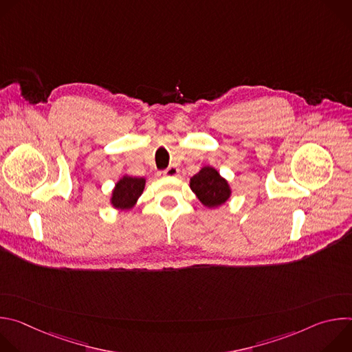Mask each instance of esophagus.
<instances>
[{
  "instance_id": "obj_1",
  "label": "esophagus",
  "mask_w": 352,
  "mask_h": 352,
  "mask_svg": "<svg viewBox=\"0 0 352 352\" xmlns=\"http://www.w3.org/2000/svg\"><path fill=\"white\" fill-rule=\"evenodd\" d=\"M178 173H179L178 167H175V166H170L167 170L160 171V173H159V175H162V177H177V175H178Z\"/></svg>"
}]
</instances>
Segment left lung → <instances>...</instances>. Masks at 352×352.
<instances>
[{
    "label": "left lung",
    "instance_id": "left-lung-1",
    "mask_svg": "<svg viewBox=\"0 0 352 352\" xmlns=\"http://www.w3.org/2000/svg\"><path fill=\"white\" fill-rule=\"evenodd\" d=\"M189 188L199 202L209 209L223 206L231 197L232 189L228 181L212 166H204L189 179Z\"/></svg>",
    "mask_w": 352,
    "mask_h": 352
}]
</instances>
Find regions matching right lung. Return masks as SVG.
<instances>
[{"label":"right lung","mask_w":352,"mask_h":352,"mask_svg":"<svg viewBox=\"0 0 352 352\" xmlns=\"http://www.w3.org/2000/svg\"><path fill=\"white\" fill-rule=\"evenodd\" d=\"M146 178L143 177H131L128 174L122 175L111 190L110 205L116 210H131L144 190Z\"/></svg>","instance_id":"right-lung-1"}]
</instances>
